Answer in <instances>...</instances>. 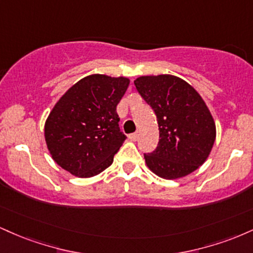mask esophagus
<instances>
[{
  "label": "esophagus",
  "instance_id": "esophagus-1",
  "mask_svg": "<svg viewBox=\"0 0 253 253\" xmlns=\"http://www.w3.org/2000/svg\"><path fill=\"white\" fill-rule=\"evenodd\" d=\"M138 138H139V133H132V134H129L130 140L136 141V140H138Z\"/></svg>",
  "mask_w": 253,
  "mask_h": 253
}]
</instances>
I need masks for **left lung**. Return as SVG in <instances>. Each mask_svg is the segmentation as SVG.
Here are the masks:
<instances>
[{"label":"left lung","mask_w":253,"mask_h":253,"mask_svg":"<svg viewBox=\"0 0 253 253\" xmlns=\"http://www.w3.org/2000/svg\"><path fill=\"white\" fill-rule=\"evenodd\" d=\"M134 85L155 112L159 143L145 163L157 176L177 179L207 161L216 138V127L201 95L173 75L140 76Z\"/></svg>","instance_id":"8db88e82"}]
</instances>
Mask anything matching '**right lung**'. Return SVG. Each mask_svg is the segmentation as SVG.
<instances>
[{"mask_svg": "<svg viewBox=\"0 0 253 253\" xmlns=\"http://www.w3.org/2000/svg\"><path fill=\"white\" fill-rule=\"evenodd\" d=\"M129 85L127 77L90 75L65 91L45 121V141L56 163L88 178L106 170L126 140L117 106Z\"/></svg>", "mask_w": 253, "mask_h": 253, "instance_id": "1", "label": "right lung"}]
</instances>
